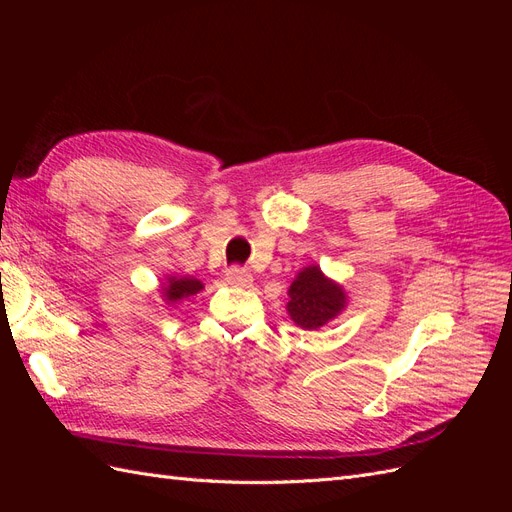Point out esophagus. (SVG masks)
Masks as SVG:
<instances>
[{
    "mask_svg": "<svg viewBox=\"0 0 512 512\" xmlns=\"http://www.w3.org/2000/svg\"><path fill=\"white\" fill-rule=\"evenodd\" d=\"M226 282H228L230 286L247 288V286H252L254 277H252V273H247V271H243V269H239V267H232V269L226 271Z\"/></svg>",
    "mask_w": 512,
    "mask_h": 512,
    "instance_id": "1",
    "label": "esophagus"
}]
</instances>
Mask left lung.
<instances>
[{
  "label": "left lung",
  "mask_w": 512,
  "mask_h": 512,
  "mask_svg": "<svg viewBox=\"0 0 512 512\" xmlns=\"http://www.w3.org/2000/svg\"><path fill=\"white\" fill-rule=\"evenodd\" d=\"M348 307V292L318 265L303 267L288 288L286 312L303 331H318Z\"/></svg>",
  "instance_id": "8db88e82"
}]
</instances>
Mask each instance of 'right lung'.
<instances>
[{"label":"right lung","instance_id":"1","mask_svg":"<svg viewBox=\"0 0 512 512\" xmlns=\"http://www.w3.org/2000/svg\"><path fill=\"white\" fill-rule=\"evenodd\" d=\"M203 288H205V284L196 280V277H192V275H166L160 282L158 292H160L162 301L170 307L183 299L194 297V294H198Z\"/></svg>","mask_w":512,"mask_h":512}]
</instances>
